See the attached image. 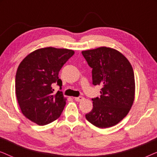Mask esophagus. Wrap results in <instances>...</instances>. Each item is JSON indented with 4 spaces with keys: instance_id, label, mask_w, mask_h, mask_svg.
Listing matches in <instances>:
<instances>
[{
    "instance_id": "34e87169",
    "label": "esophagus",
    "mask_w": 157,
    "mask_h": 157,
    "mask_svg": "<svg viewBox=\"0 0 157 157\" xmlns=\"http://www.w3.org/2000/svg\"><path fill=\"white\" fill-rule=\"evenodd\" d=\"M83 99V97H82V96H78V97L74 98V100L76 101H82Z\"/></svg>"
}]
</instances>
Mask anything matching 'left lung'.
<instances>
[{"instance_id": "obj_1", "label": "left lung", "mask_w": 157, "mask_h": 157, "mask_svg": "<svg viewBox=\"0 0 157 157\" xmlns=\"http://www.w3.org/2000/svg\"><path fill=\"white\" fill-rule=\"evenodd\" d=\"M82 54L92 68L93 84L101 86L100 97L92 98L93 109L86 119L100 128L117 125L128 114L134 101L132 66L121 52L109 47L83 51Z\"/></svg>"}]
</instances>
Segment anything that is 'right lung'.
<instances>
[{
	"mask_svg": "<svg viewBox=\"0 0 157 157\" xmlns=\"http://www.w3.org/2000/svg\"><path fill=\"white\" fill-rule=\"evenodd\" d=\"M74 54L71 49L46 47L29 53L19 64L16 98L21 112L30 121L44 126L61 116L67 99L61 91L53 93L52 86H61L59 72Z\"/></svg>",
	"mask_w": 157,
	"mask_h": 157,
	"instance_id": "add662e5",
	"label": "right lung"
}]
</instances>
